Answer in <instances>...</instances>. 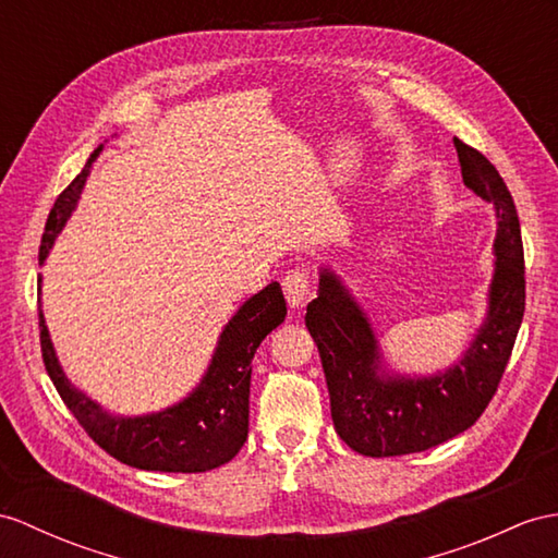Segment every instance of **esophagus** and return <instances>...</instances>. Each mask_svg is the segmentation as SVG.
Segmentation results:
<instances>
[{"mask_svg":"<svg viewBox=\"0 0 558 558\" xmlns=\"http://www.w3.org/2000/svg\"><path fill=\"white\" fill-rule=\"evenodd\" d=\"M281 287L291 307H303L310 298V275L305 269H291L289 275L281 279Z\"/></svg>","mask_w":558,"mask_h":558,"instance_id":"34e87169","label":"esophagus"}]
</instances>
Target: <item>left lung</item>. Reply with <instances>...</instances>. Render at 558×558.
Listing matches in <instances>:
<instances>
[{
	"label": "left lung",
	"mask_w": 558,
	"mask_h": 558,
	"mask_svg": "<svg viewBox=\"0 0 558 558\" xmlns=\"http://www.w3.org/2000/svg\"><path fill=\"white\" fill-rule=\"evenodd\" d=\"M461 177L497 213L495 275L487 315L473 343L447 372L402 376L384 369L376 333L352 293L322 269L305 324L315 338L336 433L364 457L430 450L471 428L490 404L525 312V265L513 198L497 168L454 137Z\"/></svg>",
	"instance_id": "left-lung-1"
}]
</instances>
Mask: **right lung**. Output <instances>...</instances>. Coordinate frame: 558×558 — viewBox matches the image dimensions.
<instances>
[{
    "instance_id": "right-lung-1",
    "label": "right lung",
    "mask_w": 558,
    "mask_h": 558,
    "mask_svg": "<svg viewBox=\"0 0 558 558\" xmlns=\"http://www.w3.org/2000/svg\"><path fill=\"white\" fill-rule=\"evenodd\" d=\"M99 146L75 180L53 203L39 246V265L77 206L80 192L97 160ZM37 281H43L39 277ZM287 317V301L277 281L248 298L229 319L217 341L206 376L189 392V398L168 410L146 416H113L68 381L53 352L51 338L39 312V345L47 374L61 400L73 412L87 436L118 461L144 471L201 473L227 464L248 438V396L253 355L265 336Z\"/></svg>"
}]
</instances>
